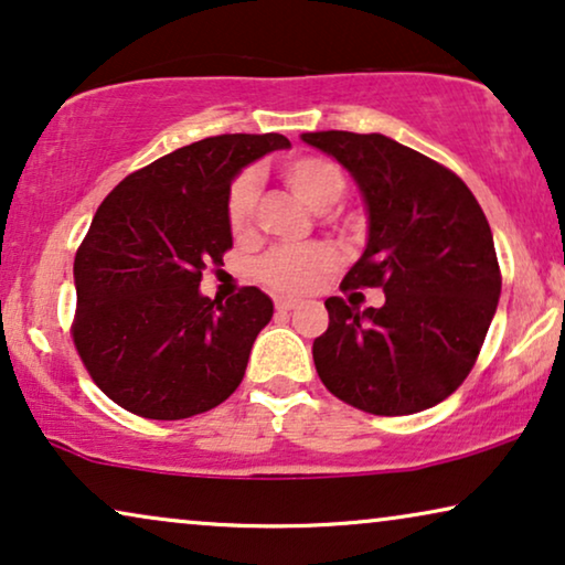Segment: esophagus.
<instances>
[{
  "label": "esophagus",
  "mask_w": 565,
  "mask_h": 565,
  "mask_svg": "<svg viewBox=\"0 0 565 565\" xmlns=\"http://www.w3.org/2000/svg\"><path fill=\"white\" fill-rule=\"evenodd\" d=\"M275 306H277V311H292V308L300 306V300L298 298H277Z\"/></svg>",
  "instance_id": "obj_1"
}]
</instances>
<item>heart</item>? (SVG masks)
Instances as JSON below:
<instances>
[{
    "label": "heart",
    "mask_w": 565,
    "mask_h": 565,
    "mask_svg": "<svg viewBox=\"0 0 565 565\" xmlns=\"http://www.w3.org/2000/svg\"><path fill=\"white\" fill-rule=\"evenodd\" d=\"M282 182L300 203L311 207L313 213L329 211L344 195L347 180L334 161L319 157H298L285 161L280 167ZM259 180L254 172H242L231 182L226 192V221L234 236L249 234L254 213H257ZM337 267L334 249L323 244L313 246H285V249L269 252L259 262V277L269 288L280 292H308L323 275Z\"/></svg>",
    "instance_id": "obj_1"
}]
</instances>
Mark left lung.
<instances>
[{
	"label": "left lung",
	"instance_id": "8db88e82",
	"mask_svg": "<svg viewBox=\"0 0 565 565\" xmlns=\"http://www.w3.org/2000/svg\"><path fill=\"white\" fill-rule=\"evenodd\" d=\"M300 138L337 159L365 203V252L342 288L385 292L381 308L365 311L327 300L316 373L367 414L424 412L466 381L497 313L501 275L489 221L458 174L388 136Z\"/></svg>",
	"mask_w": 565,
	"mask_h": 565
}]
</instances>
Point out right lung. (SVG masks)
I'll return each mask as SVG.
<instances>
[{"mask_svg":"<svg viewBox=\"0 0 565 565\" xmlns=\"http://www.w3.org/2000/svg\"><path fill=\"white\" fill-rule=\"evenodd\" d=\"M277 149H290L280 134L203 138L128 174L97 207L74 259V344L126 412L188 419L242 383L273 300L259 288L213 300L200 280L234 246L231 182Z\"/></svg>","mask_w":565,"mask_h":565,"instance_id":"right-lung-1","label":"right lung"}]
</instances>
